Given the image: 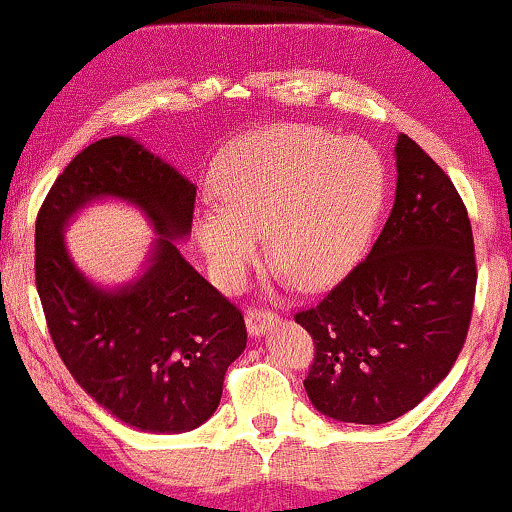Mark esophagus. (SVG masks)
I'll list each match as a JSON object with an SVG mask.
<instances>
[{"label":"esophagus","mask_w":512,"mask_h":512,"mask_svg":"<svg viewBox=\"0 0 512 512\" xmlns=\"http://www.w3.org/2000/svg\"><path fill=\"white\" fill-rule=\"evenodd\" d=\"M276 320H279V317L274 313H269V310H257V308H250L248 315H245V325H248L250 337H260V334L264 330H269Z\"/></svg>","instance_id":"obj_1"}]
</instances>
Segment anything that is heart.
<instances>
[{"mask_svg": "<svg viewBox=\"0 0 512 512\" xmlns=\"http://www.w3.org/2000/svg\"><path fill=\"white\" fill-rule=\"evenodd\" d=\"M221 207L197 216V240L221 289H236L272 260L305 291L325 289L354 267L383 209L380 156L358 139L322 129H264L233 151L219 180Z\"/></svg>", "mask_w": 512, "mask_h": 512, "instance_id": "1", "label": "heart"}]
</instances>
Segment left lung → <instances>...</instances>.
<instances>
[{
    "label": "left lung",
    "mask_w": 512,
    "mask_h": 512,
    "mask_svg": "<svg viewBox=\"0 0 512 512\" xmlns=\"http://www.w3.org/2000/svg\"><path fill=\"white\" fill-rule=\"evenodd\" d=\"M397 190L383 233L342 284L296 322L315 342L303 380L344 424H387L424 399L462 351L472 320L474 238L443 168L399 134Z\"/></svg>",
    "instance_id": "left-lung-1"
}]
</instances>
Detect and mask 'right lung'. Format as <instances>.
Here are the masks:
<instances>
[{"instance_id":"add662e5","label":"right lung","mask_w":512,"mask_h":512,"mask_svg":"<svg viewBox=\"0 0 512 512\" xmlns=\"http://www.w3.org/2000/svg\"><path fill=\"white\" fill-rule=\"evenodd\" d=\"M195 197L178 168L115 134L64 168L35 223V286L57 354L86 395L146 433L202 426L248 344L240 310L180 252ZM108 198L142 210L157 233L140 272L120 287L81 273L63 240L79 210Z\"/></svg>"}]
</instances>
